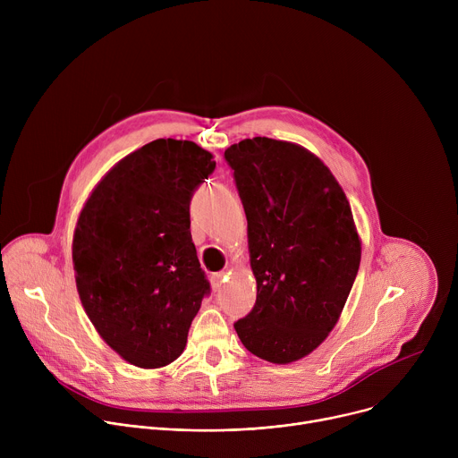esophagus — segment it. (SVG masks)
<instances>
[{"label": "esophagus", "mask_w": 458, "mask_h": 458, "mask_svg": "<svg viewBox=\"0 0 458 458\" xmlns=\"http://www.w3.org/2000/svg\"><path fill=\"white\" fill-rule=\"evenodd\" d=\"M225 281H226V274H225V272H219V274H214V276H212V284H214L216 290H219Z\"/></svg>", "instance_id": "obj_1"}]
</instances>
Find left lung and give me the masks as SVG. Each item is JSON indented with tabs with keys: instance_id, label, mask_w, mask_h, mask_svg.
Segmentation results:
<instances>
[{
	"instance_id": "8db88e82",
	"label": "left lung",
	"mask_w": 458,
	"mask_h": 458,
	"mask_svg": "<svg viewBox=\"0 0 458 458\" xmlns=\"http://www.w3.org/2000/svg\"><path fill=\"white\" fill-rule=\"evenodd\" d=\"M225 159L257 281L255 304L233 328L260 359L299 360L334 330L359 272L350 203L328 166L299 145L253 138L232 145Z\"/></svg>"
}]
</instances>
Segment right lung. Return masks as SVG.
I'll return each instance as SVG.
<instances>
[{
    "mask_svg": "<svg viewBox=\"0 0 458 458\" xmlns=\"http://www.w3.org/2000/svg\"><path fill=\"white\" fill-rule=\"evenodd\" d=\"M216 170L191 141L156 140L121 159L85 203L72 242L83 308L140 368L175 360L210 295L190 233L193 191Z\"/></svg>",
    "mask_w": 458,
    "mask_h": 458,
    "instance_id": "add662e5",
    "label": "right lung"
}]
</instances>
